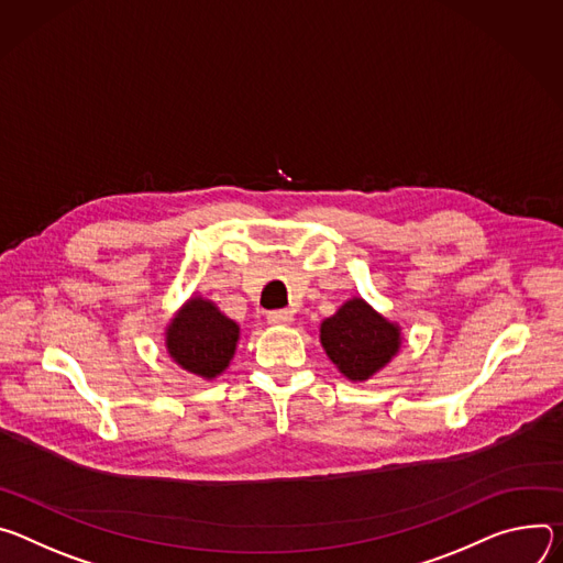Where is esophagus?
Segmentation results:
<instances>
[{"mask_svg":"<svg viewBox=\"0 0 563 563\" xmlns=\"http://www.w3.org/2000/svg\"><path fill=\"white\" fill-rule=\"evenodd\" d=\"M266 320H268V324H273V327H288V324L292 322V310H288V308L271 310Z\"/></svg>","mask_w":563,"mask_h":563,"instance_id":"esophagus-1","label":"esophagus"}]
</instances>
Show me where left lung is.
Wrapping results in <instances>:
<instances>
[{
  "mask_svg": "<svg viewBox=\"0 0 563 563\" xmlns=\"http://www.w3.org/2000/svg\"><path fill=\"white\" fill-rule=\"evenodd\" d=\"M322 346L349 380H366L380 371L400 346L398 327L389 324L362 299L346 301L322 322Z\"/></svg>",
  "mask_w": 563,
  "mask_h": 563,
  "instance_id": "8db88e82",
  "label": "left lung"
}]
</instances>
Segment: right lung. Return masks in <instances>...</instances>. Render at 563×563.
<instances>
[{"mask_svg":"<svg viewBox=\"0 0 563 563\" xmlns=\"http://www.w3.org/2000/svg\"><path fill=\"white\" fill-rule=\"evenodd\" d=\"M236 340L239 327L201 297L187 301L167 329L169 355L201 378L219 376L234 355Z\"/></svg>","mask_w":563,"mask_h":563,"instance_id":"obj_1","label":"right lung"}]
</instances>
